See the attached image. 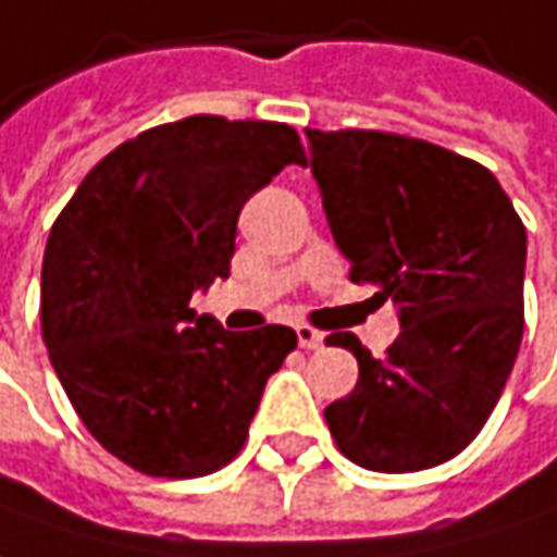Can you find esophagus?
Wrapping results in <instances>:
<instances>
[{
  "label": "esophagus",
  "mask_w": 557,
  "mask_h": 557,
  "mask_svg": "<svg viewBox=\"0 0 557 557\" xmlns=\"http://www.w3.org/2000/svg\"><path fill=\"white\" fill-rule=\"evenodd\" d=\"M296 336H299V346H302V349H321V346H324V333L314 330V326L299 324L296 326Z\"/></svg>",
  "instance_id": "34e87169"
}]
</instances>
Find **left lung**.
I'll list each match as a JSON object with an SVG mask.
<instances>
[{
    "instance_id": "left-lung-1",
    "label": "left lung",
    "mask_w": 557,
    "mask_h": 557,
    "mask_svg": "<svg viewBox=\"0 0 557 557\" xmlns=\"http://www.w3.org/2000/svg\"><path fill=\"white\" fill-rule=\"evenodd\" d=\"M326 224L371 302L401 333L374 358L355 333L326 343L358 358V383L324 408L358 468L411 473L471 446L490 421L523 336L527 231L490 168L426 139L305 131Z\"/></svg>"
}]
</instances>
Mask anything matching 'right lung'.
Here are the masks:
<instances>
[{"instance_id":"right-lung-1","label":"right lung","mask_w":557,"mask_h":557,"mask_svg":"<svg viewBox=\"0 0 557 557\" xmlns=\"http://www.w3.org/2000/svg\"><path fill=\"white\" fill-rule=\"evenodd\" d=\"M299 134L193 114L102 158L61 208L42 255V343L77 418L134 471L206 476L239 455L289 326L231 333L189 299L231 277L236 221Z\"/></svg>"}]
</instances>
